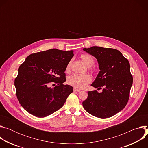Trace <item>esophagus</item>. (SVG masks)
<instances>
[{
    "label": "esophagus",
    "instance_id": "34e87169",
    "mask_svg": "<svg viewBox=\"0 0 148 148\" xmlns=\"http://www.w3.org/2000/svg\"><path fill=\"white\" fill-rule=\"evenodd\" d=\"M74 91H77V92H79V91H80V90H78V89H76V88H74Z\"/></svg>",
    "mask_w": 148,
    "mask_h": 148
}]
</instances>
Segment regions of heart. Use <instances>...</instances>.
Instances as JSON below:
<instances>
[{
	"instance_id": "1",
	"label": "heart",
	"mask_w": 148,
	"mask_h": 148,
	"mask_svg": "<svg viewBox=\"0 0 148 148\" xmlns=\"http://www.w3.org/2000/svg\"><path fill=\"white\" fill-rule=\"evenodd\" d=\"M81 58L83 62L88 66H91L94 64L93 58L88 54H82L81 56ZM70 62H69L66 67V71H69L70 69ZM91 81V77L89 74L77 75L74 74L69 77L67 79V82L69 85L74 87V88L81 90L85 88L87 84Z\"/></svg>"
}]
</instances>
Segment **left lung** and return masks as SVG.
<instances>
[{"label":"left lung","instance_id":"8db88e82","mask_svg":"<svg viewBox=\"0 0 148 148\" xmlns=\"http://www.w3.org/2000/svg\"><path fill=\"white\" fill-rule=\"evenodd\" d=\"M83 50L95 57L100 70L91 86L97 91L88 92L82 102L85 110L100 118L111 117L123 110L127 103L133 77L128 60L118 50L93 46Z\"/></svg>","mask_w":148,"mask_h":148}]
</instances>
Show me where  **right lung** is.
Wrapping results in <instances>:
<instances>
[{"mask_svg": "<svg viewBox=\"0 0 148 148\" xmlns=\"http://www.w3.org/2000/svg\"><path fill=\"white\" fill-rule=\"evenodd\" d=\"M73 52L56 49L38 52L29 55L20 66L14 86L17 98L27 112L43 118L63 106L73 92V87L63 84ZM51 82L58 85L50 88Z\"/></svg>", "mask_w": 148, "mask_h": 148, "instance_id": "1", "label": "right lung"}]
</instances>
